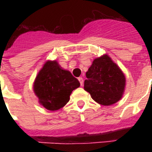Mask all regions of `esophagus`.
<instances>
[{"label":"esophagus","instance_id":"esophagus-1","mask_svg":"<svg viewBox=\"0 0 152 152\" xmlns=\"http://www.w3.org/2000/svg\"><path fill=\"white\" fill-rule=\"evenodd\" d=\"M79 81H80V85L83 86V79L82 77H79L78 78Z\"/></svg>","mask_w":152,"mask_h":152}]
</instances>
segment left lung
I'll return each instance as SVG.
<instances>
[{
	"mask_svg": "<svg viewBox=\"0 0 152 152\" xmlns=\"http://www.w3.org/2000/svg\"><path fill=\"white\" fill-rule=\"evenodd\" d=\"M84 90L93 100L102 106H110L121 99L126 79L120 67L107 54L95 58L86 72Z\"/></svg>",
	"mask_w": 152,
	"mask_h": 152,
	"instance_id": "left-lung-1",
	"label": "left lung"
}]
</instances>
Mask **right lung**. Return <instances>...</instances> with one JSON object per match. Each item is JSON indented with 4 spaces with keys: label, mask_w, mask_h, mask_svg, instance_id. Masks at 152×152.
I'll use <instances>...</instances> for the list:
<instances>
[{
    "label": "right lung",
    "mask_w": 152,
    "mask_h": 152,
    "mask_svg": "<svg viewBox=\"0 0 152 152\" xmlns=\"http://www.w3.org/2000/svg\"><path fill=\"white\" fill-rule=\"evenodd\" d=\"M80 83L68 70L62 69L57 61H47L37 74L33 91L40 105L50 111L64 107L72 91Z\"/></svg>",
    "instance_id": "right-lung-1"
}]
</instances>
